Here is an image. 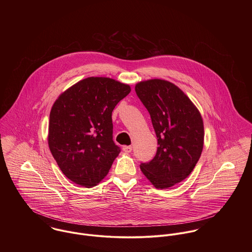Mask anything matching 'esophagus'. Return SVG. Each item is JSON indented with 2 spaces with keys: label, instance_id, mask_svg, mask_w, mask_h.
<instances>
[{
  "label": "esophagus",
  "instance_id": "obj_1",
  "mask_svg": "<svg viewBox=\"0 0 252 252\" xmlns=\"http://www.w3.org/2000/svg\"><path fill=\"white\" fill-rule=\"evenodd\" d=\"M122 149H123V151H125V152H131V151H132V146H131V145H124V146L122 147Z\"/></svg>",
  "mask_w": 252,
  "mask_h": 252
}]
</instances>
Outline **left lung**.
I'll return each mask as SVG.
<instances>
[{"mask_svg": "<svg viewBox=\"0 0 252 252\" xmlns=\"http://www.w3.org/2000/svg\"><path fill=\"white\" fill-rule=\"evenodd\" d=\"M135 90L150 114L158 143L154 158L141 163V170L156 188L166 189L185 180L199 161L203 119L190 99L169 81H142Z\"/></svg>", "mask_w": 252, "mask_h": 252, "instance_id": "1", "label": "left lung"}]
</instances>
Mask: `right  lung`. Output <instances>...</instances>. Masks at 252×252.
I'll list each match as a JSON object with an SVG mask.
<instances>
[{
    "mask_svg": "<svg viewBox=\"0 0 252 252\" xmlns=\"http://www.w3.org/2000/svg\"><path fill=\"white\" fill-rule=\"evenodd\" d=\"M131 91L108 77H88L66 90L49 115L48 145L63 174L91 188L107 175L120 152L111 113Z\"/></svg>",
    "mask_w": 252,
    "mask_h": 252,
    "instance_id": "obj_1",
    "label": "right lung"
}]
</instances>
